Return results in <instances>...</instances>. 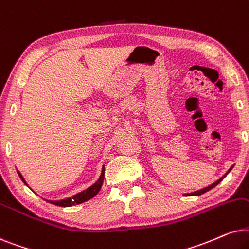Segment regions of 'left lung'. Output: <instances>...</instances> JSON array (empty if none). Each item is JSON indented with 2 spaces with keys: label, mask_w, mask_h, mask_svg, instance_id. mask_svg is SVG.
Instances as JSON below:
<instances>
[{
  "label": "left lung",
  "mask_w": 249,
  "mask_h": 249,
  "mask_svg": "<svg viewBox=\"0 0 249 249\" xmlns=\"http://www.w3.org/2000/svg\"><path fill=\"white\" fill-rule=\"evenodd\" d=\"M231 168H232V167H231ZM231 168H230V170H229V171L227 172V173H225V174L223 175V177H222V178H220V180H217L216 182H214V183H213V184L208 185V187H206V188L201 189V190H198V191L191 192V194H189V196H199V195H203V194H205V192H207L208 190H211V189H213V188L215 187V185H217L218 183H220V182H221L222 180H223V178H224L225 177H227V174L229 173V172H230V171H231Z\"/></svg>",
  "instance_id": "left-lung-1"
}]
</instances>
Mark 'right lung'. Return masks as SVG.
<instances>
[{
  "mask_svg": "<svg viewBox=\"0 0 249 249\" xmlns=\"http://www.w3.org/2000/svg\"><path fill=\"white\" fill-rule=\"evenodd\" d=\"M18 172V171H17ZM19 177L22 180V182L26 184V182L24 180V178H22V175L19 173ZM104 178H105V168H102V173H101V177L99 178V180L95 182V183L92 185V187L88 188L86 190L79 192V194L75 195L74 197L71 198H67V199H64V200H58V201H52V200H48L49 203H51L53 205H57V206H60V207H69V206H72V205H78V204H82L84 203V201L91 199L92 197H94L95 195L98 194L99 191H100V189L102 187V182H104Z\"/></svg>",
  "mask_w": 249,
  "mask_h": 249,
  "instance_id": "add662e5",
  "label": "right lung"
}]
</instances>
